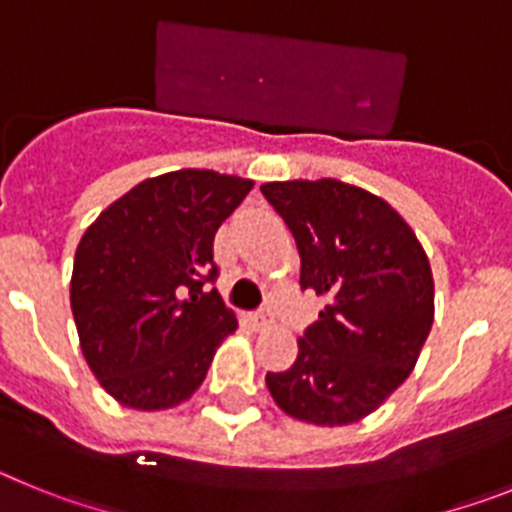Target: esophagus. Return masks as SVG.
<instances>
[{"label": "esophagus", "mask_w": 512, "mask_h": 512, "mask_svg": "<svg viewBox=\"0 0 512 512\" xmlns=\"http://www.w3.org/2000/svg\"><path fill=\"white\" fill-rule=\"evenodd\" d=\"M271 320H274V318H271V312L261 310V312H256V315H253L251 323H253V328H256V330H264V328H269Z\"/></svg>", "instance_id": "esophagus-1"}]
</instances>
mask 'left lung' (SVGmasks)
Instances as JSON below:
<instances>
[{
    "mask_svg": "<svg viewBox=\"0 0 512 512\" xmlns=\"http://www.w3.org/2000/svg\"><path fill=\"white\" fill-rule=\"evenodd\" d=\"M300 251V287L328 305L266 387L287 415L348 425L413 372L433 325V274L423 246L382 197L338 179L261 187Z\"/></svg>",
    "mask_w": 512,
    "mask_h": 512,
    "instance_id": "left-lung-1",
    "label": "left lung"
}]
</instances>
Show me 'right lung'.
<instances>
[{
    "label": "right lung",
    "mask_w": 512,
    "mask_h": 512,
    "mask_svg": "<svg viewBox=\"0 0 512 512\" xmlns=\"http://www.w3.org/2000/svg\"><path fill=\"white\" fill-rule=\"evenodd\" d=\"M251 187V179L207 169L153 176L81 235L71 274L81 354L125 408L189 400L217 346L238 328L207 284L217 279V228Z\"/></svg>",
    "instance_id": "add662e5"
}]
</instances>
